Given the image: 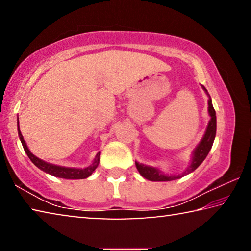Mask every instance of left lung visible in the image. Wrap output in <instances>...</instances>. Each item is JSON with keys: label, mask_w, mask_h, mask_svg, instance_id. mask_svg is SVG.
<instances>
[{"label": "left lung", "mask_w": 251, "mask_h": 251, "mask_svg": "<svg viewBox=\"0 0 251 251\" xmlns=\"http://www.w3.org/2000/svg\"><path fill=\"white\" fill-rule=\"evenodd\" d=\"M202 90L206 92V94L208 95V114L210 116V121L208 123L207 128L205 134H203L201 141L199 142L198 145L195 148L192 155V160H190V165L187 167L186 171L179 174V175H166L163 172L160 171L159 168L157 167H152V166H148V165H144V164H139L138 161H135L136 168L139 172V174L146 178L148 180L151 181H171V180H175V179H179V178L184 177L188 174L193 173L195 169H196L199 165H201L208 155V152L210 151L212 144H214L215 137H216V128H217V121H216V112L214 109V106H212L211 103V99L209 94L205 87L202 86Z\"/></svg>", "instance_id": "obj_1"}]
</instances>
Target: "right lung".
Here are the masks:
<instances>
[{
	"label": "right lung",
	"instance_id": "right-lung-1",
	"mask_svg": "<svg viewBox=\"0 0 251 251\" xmlns=\"http://www.w3.org/2000/svg\"><path fill=\"white\" fill-rule=\"evenodd\" d=\"M18 131H19V137L21 139V143H22L23 148L26 155L28 156V158L31 159L32 163L35 165L37 168H40L41 171L45 172L46 174H50V175H53L55 177L58 178H65V179H84V178L90 177L93 172L95 171L100 164V152L99 151L95 156L93 163L90 165V166L85 167V168H73V167H64V166H57V165L48 163V161L42 160L39 157H36L35 155H33L31 151L28 150V147L25 143L24 138L22 134H21L20 130V124H19V117H18Z\"/></svg>",
	"mask_w": 251,
	"mask_h": 251
}]
</instances>
